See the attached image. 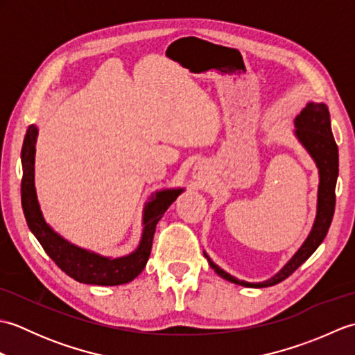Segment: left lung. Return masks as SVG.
<instances>
[{
  "mask_svg": "<svg viewBox=\"0 0 355 355\" xmlns=\"http://www.w3.org/2000/svg\"><path fill=\"white\" fill-rule=\"evenodd\" d=\"M294 128H296L294 135L300 141V145L306 149V153L311 155L319 169L318 212H315L313 229L304 241V244L299 247V250L291 256V259L275 276L262 282L241 281V279L218 267L209 258L207 253L202 252L209 261V266L215 270V273L232 284L248 286V288H266V286L282 282L318 250V247L327 236L331 221H333L336 207V183L338 177V149L333 137V131H331L328 107L322 102H308L306 107L294 119Z\"/></svg>",
  "mask_w": 355,
  "mask_h": 355,
  "instance_id": "obj_1",
  "label": "left lung"
}]
</instances>
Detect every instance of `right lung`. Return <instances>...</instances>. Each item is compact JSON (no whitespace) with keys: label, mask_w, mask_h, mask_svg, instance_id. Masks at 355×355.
Here are the masks:
<instances>
[{"label":"right lung","mask_w":355,"mask_h":355,"mask_svg":"<svg viewBox=\"0 0 355 355\" xmlns=\"http://www.w3.org/2000/svg\"><path fill=\"white\" fill-rule=\"evenodd\" d=\"M37 128L30 125L26 132L21 150L22 182L21 202L28 229L56 266L73 277L74 281L89 285H122L137 277L149 259L155 225L162 220L166 210L184 189L157 191L150 195L143 209V232L137 248L120 258H110L94 253L76 244H71L53 230L44 220L35 189V153H36Z\"/></svg>","instance_id":"1"}]
</instances>
